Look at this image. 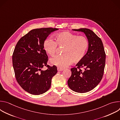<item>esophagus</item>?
<instances>
[{"instance_id": "obj_1", "label": "esophagus", "mask_w": 120, "mask_h": 120, "mask_svg": "<svg viewBox=\"0 0 120 120\" xmlns=\"http://www.w3.org/2000/svg\"><path fill=\"white\" fill-rule=\"evenodd\" d=\"M64 70V69H62V68H57V71H59V72H60V71H63Z\"/></svg>"}]
</instances>
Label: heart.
I'll use <instances>...</instances> for the list:
<instances>
[{
  "mask_svg": "<svg viewBox=\"0 0 120 120\" xmlns=\"http://www.w3.org/2000/svg\"><path fill=\"white\" fill-rule=\"evenodd\" d=\"M55 39V42L51 38L45 39L43 47L45 52L50 56L55 55L57 45L64 47L63 55L56 56L50 60L51 64L59 68H65L72 62H80L86 54L89 43L84 36H77L69 32H63L57 34Z\"/></svg>",
  "mask_w": 120,
  "mask_h": 120,
  "instance_id": "heart-1",
  "label": "heart"
}]
</instances>
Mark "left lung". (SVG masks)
I'll return each instance as SVG.
<instances>
[{"mask_svg": "<svg viewBox=\"0 0 120 120\" xmlns=\"http://www.w3.org/2000/svg\"><path fill=\"white\" fill-rule=\"evenodd\" d=\"M83 32L89 43L88 49L83 59L71 69L72 75L67 81L73 91L86 93L94 88L104 75L106 55L103 44L100 38L87 28L73 29Z\"/></svg>", "mask_w": 120, "mask_h": 120, "instance_id": "obj_1", "label": "left lung"}]
</instances>
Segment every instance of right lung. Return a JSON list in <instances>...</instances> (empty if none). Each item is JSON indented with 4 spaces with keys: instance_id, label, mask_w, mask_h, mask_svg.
<instances>
[{
    "instance_id": "add662e5",
    "label": "right lung",
    "mask_w": 120,
    "mask_h": 120,
    "mask_svg": "<svg viewBox=\"0 0 120 120\" xmlns=\"http://www.w3.org/2000/svg\"><path fill=\"white\" fill-rule=\"evenodd\" d=\"M51 27L33 29L17 43L12 56L16 80L26 92L34 95L43 94L50 88L57 67L47 64L48 56L43 43L49 34L57 30ZM44 66L46 71L41 69Z\"/></svg>"
}]
</instances>
